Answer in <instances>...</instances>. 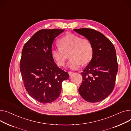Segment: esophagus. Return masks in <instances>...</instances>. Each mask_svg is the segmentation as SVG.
I'll use <instances>...</instances> for the list:
<instances>
[{"mask_svg":"<svg viewBox=\"0 0 131 131\" xmlns=\"http://www.w3.org/2000/svg\"><path fill=\"white\" fill-rule=\"evenodd\" d=\"M68 73H69V75H71L72 74H73V72H68Z\"/></svg>","mask_w":131,"mask_h":131,"instance_id":"esophagus-1","label":"esophagus"}]
</instances>
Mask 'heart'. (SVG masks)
Wrapping results in <instances>:
<instances>
[{"label":"heart","mask_w":131,"mask_h":131,"mask_svg":"<svg viewBox=\"0 0 131 131\" xmlns=\"http://www.w3.org/2000/svg\"><path fill=\"white\" fill-rule=\"evenodd\" d=\"M59 43L60 45L52 48L51 53L59 67L64 66L67 54L69 52L71 59L67 63V67L71 70L79 68L82 63H89L93 58V45L87 38H81L78 35L69 33L61 37Z\"/></svg>","instance_id":"heart-1"}]
</instances>
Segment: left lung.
<instances>
[{
    "label": "left lung",
    "mask_w": 131,
    "mask_h": 131,
    "mask_svg": "<svg viewBox=\"0 0 131 131\" xmlns=\"http://www.w3.org/2000/svg\"><path fill=\"white\" fill-rule=\"evenodd\" d=\"M74 30L89 40L94 51L90 62L81 73L82 82L79 93L88 102H101L112 93L114 88L118 71L116 50L111 41L96 30Z\"/></svg>",
    "instance_id": "1"
}]
</instances>
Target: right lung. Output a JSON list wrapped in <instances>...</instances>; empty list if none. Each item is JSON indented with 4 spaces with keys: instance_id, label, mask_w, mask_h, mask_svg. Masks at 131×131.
Listing matches in <instances>:
<instances>
[{
    "instance_id": "obj_1",
    "label": "right lung",
    "mask_w": 131,
    "mask_h": 131,
    "mask_svg": "<svg viewBox=\"0 0 131 131\" xmlns=\"http://www.w3.org/2000/svg\"><path fill=\"white\" fill-rule=\"evenodd\" d=\"M64 29H41L23 48L20 70L28 94L38 102L50 103L59 97L69 74L58 67L51 50L54 40Z\"/></svg>"
}]
</instances>
